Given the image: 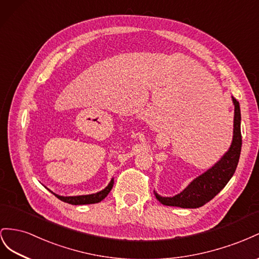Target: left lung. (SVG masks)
Masks as SVG:
<instances>
[{
    "label": "left lung",
    "mask_w": 259,
    "mask_h": 259,
    "mask_svg": "<svg viewBox=\"0 0 259 259\" xmlns=\"http://www.w3.org/2000/svg\"><path fill=\"white\" fill-rule=\"evenodd\" d=\"M232 102L234 104V119L233 138L230 149L215 165L207 171L198 176L179 194L172 197H164L154 191V194L159 203L181 208H198L215 197L232 178L238 166L242 147L240 104L233 97Z\"/></svg>",
    "instance_id": "8db88e82"
}]
</instances>
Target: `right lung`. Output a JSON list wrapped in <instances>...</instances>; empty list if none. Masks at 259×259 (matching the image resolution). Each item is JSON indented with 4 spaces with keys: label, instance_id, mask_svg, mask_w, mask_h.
I'll return each mask as SVG.
<instances>
[{
    "label": "right lung",
    "instance_id": "1",
    "mask_svg": "<svg viewBox=\"0 0 259 259\" xmlns=\"http://www.w3.org/2000/svg\"><path fill=\"white\" fill-rule=\"evenodd\" d=\"M114 186V179L110 180V182L108 183V186L98 193H93V194H88V195H78V196H61V195H57L55 193H53L58 199H61V201L65 202V203H68L71 205H84V204H95V203H100L101 201L104 199L108 193L110 192V190L113 189Z\"/></svg>",
    "mask_w": 259,
    "mask_h": 259
}]
</instances>
